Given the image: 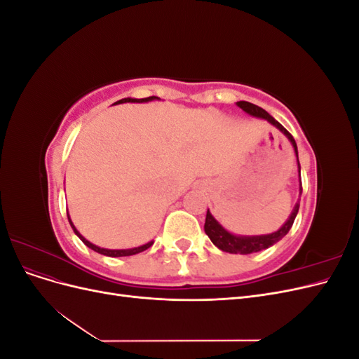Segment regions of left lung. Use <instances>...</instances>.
Segmentation results:
<instances>
[{
    "label": "left lung",
    "mask_w": 359,
    "mask_h": 359,
    "mask_svg": "<svg viewBox=\"0 0 359 359\" xmlns=\"http://www.w3.org/2000/svg\"><path fill=\"white\" fill-rule=\"evenodd\" d=\"M236 104L241 107V109L244 112H247L248 115L252 116H256V118H264V119H268V121L276 126L281 133H283L289 140L290 144L293 147V151H295L297 154V161H298V172H299V196L302 193V184H301V166H299V160H298V148H297V142L295 139H293V136L287 132V130L281 126L278 121H276V119L271 116L265 109H262V107H259L253 103H248V102H236ZM298 210H299V202H297L295 208H293V211L290 212V217L287 219V222L280 227V229L277 232H273V233H268V235H256V236H243V235H233L231 232H227L224 227L217 222L212 214L210 212V210L206 211V219H205V233L210 236V240L212 241V244L215 247H219L220 250H223V252L226 253H233V255H250V253H256V252H260V250H265L271 245H274L276 243H278L281 238H283L289 231L290 227L293 224V222H295V217L298 214Z\"/></svg>",
    "instance_id": "8db88e82"
}]
</instances>
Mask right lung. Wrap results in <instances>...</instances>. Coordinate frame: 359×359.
Returning <instances> with one entry per match:
<instances>
[{"label": "right lung", "mask_w": 359, "mask_h": 359, "mask_svg": "<svg viewBox=\"0 0 359 359\" xmlns=\"http://www.w3.org/2000/svg\"><path fill=\"white\" fill-rule=\"evenodd\" d=\"M156 99H158V97H156V95H151V97H147V99H130V97H127V99H123V100H118L115 104H119V103H145V102H151V100H156ZM67 217H69V222H70V226H72V229H73V232L78 235L79 238H81V241L86 245V247H90L91 250H94V252H97V253H100V255H104V256H111V257H119V256H132V255H137V253H140V252H144V250H147V248H149L151 245L154 244V241H149V243H147V244H144V245H139V247H135V248H126V250H109V248H102V247H97V245H94L93 243H90L88 240H85V238L78 232V229H76L74 227V224L72 223V220H70V215L67 214Z\"/></svg>", "instance_id": "1"}]
</instances>
